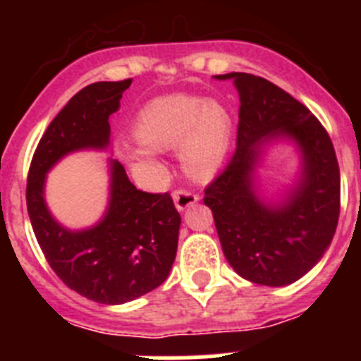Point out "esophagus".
Returning <instances> with one entry per match:
<instances>
[{
    "label": "esophagus",
    "instance_id": "34e87169",
    "mask_svg": "<svg viewBox=\"0 0 361 361\" xmlns=\"http://www.w3.org/2000/svg\"><path fill=\"white\" fill-rule=\"evenodd\" d=\"M173 200H175V206H177L178 212H184L186 208L193 206V204L199 200V197H197L193 191L184 190V188H183V190H175Z\"/></svg>",
    "mask_w": 361,
    "mask_h": 361
}]
</instances>
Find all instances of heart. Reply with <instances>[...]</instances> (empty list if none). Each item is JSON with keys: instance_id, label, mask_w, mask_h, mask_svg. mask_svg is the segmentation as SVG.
<instances>
[{"instance_id": "heart-1", "label": "heart", "mask_w": 361, "mask_h": 361, "mask_svg": "<svg viewBox=\"0 0 361 361\" xmlns=\"http://www.w3.org/2000/svg\"><path fill=\"white\" fill-rule=\"evenodd\" d=\"M139 146L124 149L133 170L155 166L153 149L180 145V162L191 177H209L228 152L231 119L224 106L195 95H168L146 104L135 123Z\"/></svg>"}]
</instances>
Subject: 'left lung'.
<instances>
[{
  "instance_id": "left-lung-1",
  "label": "left lung",
  "mask_w": 361,
  "mask_h": 361,
  "mask_svg": "<svg viewBox=\"0 0 361 361\" xmlns=\"http://www.w3.org/2000/svg\"><path fill=\"white\" fill-rule=\"evenodd\" d=\"M240 95L237 148L204 190L222 251L250 282L288 286L307 273L334 237L340 216V168L329 133L307 106L258 75L231 72ZM289 136L305 159L302 180L282 204L267 207L252 193L259 146Z\"/></svg>"
}]
</instances>
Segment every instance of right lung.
Here are the masks:
<instances>
[{
  "mask_svg": "<svg viewBox=\"0 0 361 361\" xmlns=\"http://www.w3.org/2000/svg\"><path fill=\"white\" fill-rule=\"evenodd\" d=\"M130 85L132 79L101 81L73 95L41 137L27 178L28 216L47 262L70 289L108 305L139 298L170 275L180 226L170 193L137 190L123 164L111 161V199L104 219L95 228L68 231L50 215L43 186L47 171L63 155L106 148L108 117Z\"/></svg>",
  "mask_w": 361,
  "mask_h": 361,
  "instance_id": "right-lung-1",
  "label": "right lung"
}]
</instances>
